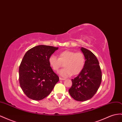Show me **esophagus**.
<instances>
[{"instance_id":"obj_1","label":"esophagus","mask_w":122,"mask_h":122,"mask_svg":"<svg viewBox=\"0 0 122 122\" xmlns=\"http://www.w3.org/2000/svg\"><path fill=\"white\" fill-rule=\"evenodd\" d=\"M60 80H65L66 79H65V78H62V77H60Z\"/></svg>"}]
</instances>
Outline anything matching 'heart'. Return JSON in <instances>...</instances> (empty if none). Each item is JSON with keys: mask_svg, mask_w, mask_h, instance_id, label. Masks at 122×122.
<instances>
[{"mask_svg": "<svg viewBox=\"0 0 122 122\" xmlns=\"http://www.w3.org/2000/svg\"><path fill=\"white\" fill-rule=\"evenodd\" d=\"M85 55L82 52L70 50L61 52L59 54L58 58L52 55L49 58L50 65L55 71H57L64 64L65 68L60 72V75L64 77L80 73L85 66Z\"/></svg>", "mask_w": 122, "mask_h": 122, "instance_id": "b5f03b06", "label": "heart"}]
</instances>
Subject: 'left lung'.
I'll use <instances>...</instances> for the list:
<instances>
[{
	"mask_svg": "<svg viewBox=\"0 0 122 122\" xmlns=\"http://www.w3.org/2000/svg\"><path fill=\"white\" fill-rule=\"evenodd\" d=\"M85 56V65L81 73L74 79L69 92L75 100L83 102L92 97L102 81V71L95 55L90 50L81 47Z\"/></svg>",
	"mask_w": 122,
	"mask_h": 122,
	"instance_id": "1",
	"label": "left lung"
}]
</instances>
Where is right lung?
I'll return each instance as SVG.
<instances>
[{
  "instance_id": "obj_1",
  "label": "right lung",
  "mask_w": 122,
  "mask_h": 122,
  "mask_svg": "<svg viewBox=\"0 0 122 122\" xmlns=\"http://www.w3.org/2000/svg\"><path fill=\"white\" fill-rule=\"evenodd\" d=\"M58 48L39 45L25 54L19 68V81L24 93L32 100L39 101L47 97L59 81L49 58Z\"/></svg>"
}]
</instances>
